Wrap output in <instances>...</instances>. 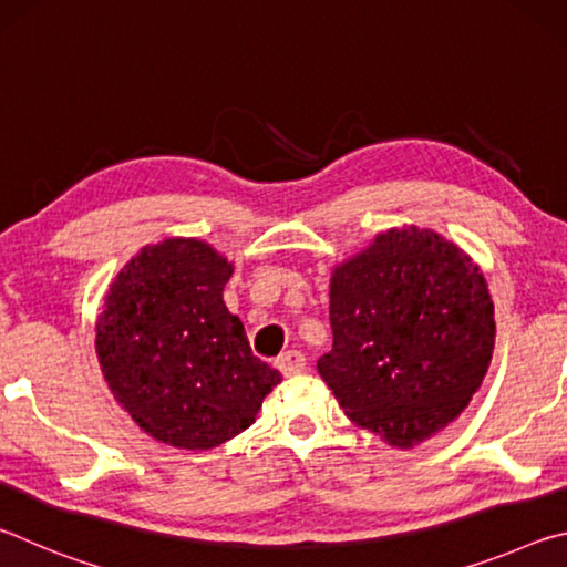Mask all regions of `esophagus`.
<instances>
[{"label":"esophagus","mask_w":567,"mask_h":567,"mask_svg":"<svg viewBox=\"0 0 567 567\" xmlns=\"http://www.w3.org/2000/svg\"><path fill=\"white\" fill-rule=\"evenodd\" d=\"M305 354L300 350H287L277 358V368H280L282 375H297V372L305 370Z\"/></svg>","instance_id":"obj_1"}]
</instances>
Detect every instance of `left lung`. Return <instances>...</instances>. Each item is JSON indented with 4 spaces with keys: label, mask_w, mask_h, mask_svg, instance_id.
Masks as SVG:
<instances>
[{
    "label": "left lung",
    "mask_w": 567,
    "mask_h": 567,
    "mask_svg": "<svg viewBox=\"0 0 567 567\" xmlns=\"http://www.w3.org/2000/svg\"><path fill=\"white\" fill-rule=\"evenodd\" d=\"M332 350L322 380L354 425L408 450L467 408L493 360L495 310L465 249L392 227L330 280Z\"/></svg>",
    "instance_id": "obj_1"
}]
</instances>
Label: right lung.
Returning a JSON list of instances; mask_svg holds the SVG:
<instances>
[{
    "instance_id": "obj_1",
    "label": "right lung",
    "mask_w": 567,
    "mask_h": 567,
    "mask_svg": "<svg viewBox=\"0 0 567 567\" xmlns=\"http://www.w3.org/2000/svg\"><path fill=\"white\" fill-rule=\"evenodd\" d=\"M233 262L195 237L142 247L97 318L102 375L159 443L209 450L255 422L280 372L255 358L223 290Z\"/></svg>"
}]
</instances>
